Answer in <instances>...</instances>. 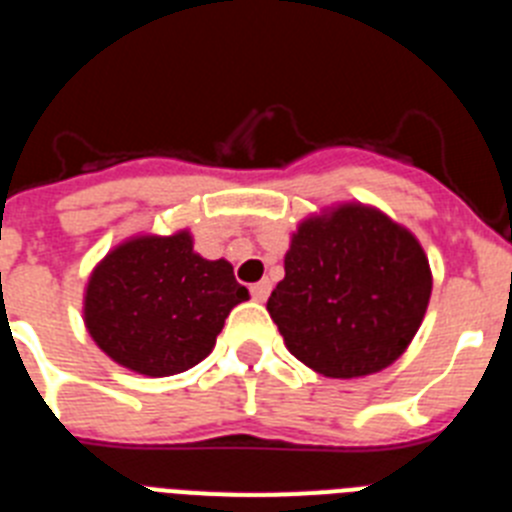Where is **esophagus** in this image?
Returning <instances> with one entry per match:
<instances>
[{"mask_svg":"<svg viewBox=\"0 0 512 512\" xmlns=\"http://www.w3.org/2000/svg\"><path fill=\"white\" fill-rule=\"evenodd\" d=\"M269 292H272V285H269L266 279H261V282H256V285H251L253 300H259V303H264V300L269 298Z\"/></svg>","mask_w":512,"mask_h":512,"instance_id":"esophagus-1","label":"esophagus"}]
</instances>
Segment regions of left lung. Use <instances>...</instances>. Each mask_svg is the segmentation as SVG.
Here are the masks:
<instances>
[{
  "label": "left lung",
  "instance_id": "1",
  "mask_svg": "<svg viewBox=\"0 0 512 512\" xmlns=\"http://www.w3.org/2000/svg\"><path fill=\"white\" fill-rule=\"evenodd\" d=\"M430 292V264L406 227L381 209L339 204L292 233L266 310L303 365L347 381L404 355Z\"/></svg>",
  "mask_w": 512,
  "mask_h": 512
}]
</instances>
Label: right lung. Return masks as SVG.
I'll use <instances>...</instances> for the list:
<instances>
[{
    "label": "right lung",
    "instance_id": "1",
    "mask_svg": "<svg viewBox=\"0 0 512 512\" xmlns=\"http://www.w3.org/2000/svg\"><path fill=\"white\" fill-rule=\"evenodd\" d=\"M243 300L230 261L202 259L189 230L137 235L87 279L85 326L113 362L165 378L199 365Z\"/></svg>",
    "mask_w": 512,
    "mask_h": 512
}]
</instances>
